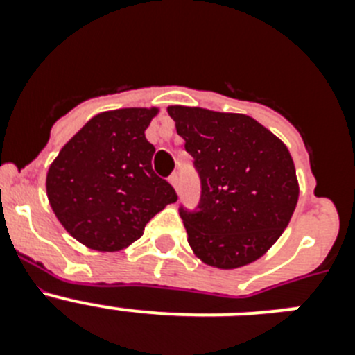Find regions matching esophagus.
I'll return each mask as SVG.
<instances>
[{
    "instance_id": "esophagus-1",
    "label": "esophagus",
    "mask_w": 355,
    "mask_h": 355,
    "mask_svg": "<svg viewBox=\"0 0 355 355\" xmlns=\"http://www.w3.org/2000/svg\"><path fill=\"white\" fill-rule=\"evenodd\" d=\"M168 181H171L172 187H174L175 190H178V192H180V175H178V174L168 175Z\"/></svg>"
}]
</instances>
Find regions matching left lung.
Wrapping results in <instances>:
<instances>
[{
  "label": "left lung",
  "instance_id": "8db88e82",
  "mask_svg": "<svg viewBox=\"0 0 355 355\" xmlns=\"http://www.w3.org/2000/svg\"><path fill=\"white\" fill-rule=\"evenodd\" d=\"M200 181L196 208L180 206L188 243L206 265L252 263L283 234L299 199L293 159L247 115L168 106Z\"/></svg>",
  "mask_w": 355,
  "mask_h": 355
}]
</instances>
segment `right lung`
Wrapping results in <instances>:
<instances>
[{"label": "right lung", "mask_w": 355, "mask_h": 355, "mask_svg": "<svg viewBox=\"0 0 355 355\" xmlns=\"http://www.w3.org/2000/svg\"><path fill=\"white\" fill-rule=\"evenodd\" d=\"M158 110L122 108L96 115L60 150L46 188L56 218L94 250H121L147 222L178 200L153 171L155 146L144 131Z\"/></svg>", "instance_id": "add662e5"}]
</instances>
